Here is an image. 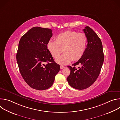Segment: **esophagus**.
Returning a JSON list of instances; mask_svg holds the SVG:
<instances>
[{
	"instance_id": "esophagus-1",
	"label": "esophagus",
	"mask_w": 120,
	"mask_h": 120,
	"mask_svg": "<svg viewBox=\"0 0 120 120\" xmlns=\"http://www.w3.org/2000/svg\"><path fill=\"white\" fill-rule=\"evenodd\" d=\"M64 68V65H60V69H63V68Z\"/></svg>"
}]
</instances>
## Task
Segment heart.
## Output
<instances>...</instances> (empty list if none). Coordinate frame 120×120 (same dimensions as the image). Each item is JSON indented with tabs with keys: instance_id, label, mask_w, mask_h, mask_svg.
<instances>
[{
	"instance_id": "b5f03b06",
	"label": "heart",
	"mask_w": 120,
	"mask_h": 120,
	"mask_svg": "<svg viewBox=\"0 0 120 120\" xmlns=\"http://www.w3.org/2000/svg\"><path fill=\"white\" fill-rule=\"evenodd\" d=\"M87 38L83 33L66 31L57 35L55 41L49 40L46 47L50 54L56 58L63 51L65 53L56 59V62L65 64L73 61L80 59L86 50Z\"/></svg>"
}]
</instances>
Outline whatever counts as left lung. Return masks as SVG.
<instances>
[{
    "label": "left lung",
    "instance_id": "left-lung-1",
    "mask_svg": "<svg viewBox=\"0 0 120 120\" xmlns=\"http://www.w3.org/2000/svg\"><path fill=\"white\" fill-rule=\"evenodd\" d=\"M87 38L86 50L77 62L68 66L70 74L67 80L72 87L78 89H86L94 82L97 79L104 61V54L100 38L90 27L86 26L83 29ZM79 66L76 68L75 66Z\"/></svg>",
    "mask_w": 120,
    "mask_h": 120
}]
</instances>
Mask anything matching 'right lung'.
Returning <instances> with one entry per match:
<instances>
[{"label": "right lung", "mask_w": 120, "mask_h": 120, "mask_svg": "<svg viewBox=\"0 0 120 120\" xmlns=\"http://www.w3.org/2000/svg\"><path fill=\"white\" fill-rule=\"evenodd\" d=\"M52 36L50 29L34 27L19 41L17 63L24 80L33 89H48L53 85L55 76L60 70L59 64L55 62L46 47Z\"/></svg>", "instance_id": "obj_1"}]
</instances>
